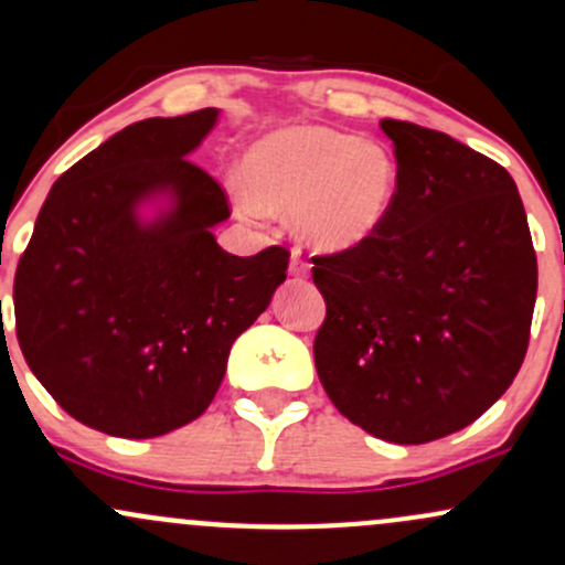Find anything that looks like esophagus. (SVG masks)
<instances>
[{
  "label": "esophagus",
  "instance_id": "34e87169",
  "mask_svg": "<svg viewBox=\"0 0 565 565\" xmlns=\"http://www.w3.org/2000/svg\"><path fill=\"white\" fill-rule=\"evenodd\" d=\"M289 274L295 276V278H308V274H310L308 263H305L300 255H291V260H289Z\"/></svg>",
  "mask_w": 565,
  "mask_h": 565
}]
</instances>
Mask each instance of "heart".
<instances>
[{
  "instance_id": "1",
  "label": "heart",
  "mask_w": 565,
  "mask_h": 565,
  "mask_svg": "<svg viewBox=\"0 0 565 565\" xmlns=\"http://www.w3.org/2000/svg\"><path fill=\"white\" fill-rule=\"evenodd\" d=\"M244 212H291L300 242L348 255L377 238L398 193V164L382 142L319 125L278 127L246 148Z\"/></svg>"
}]
</instances>
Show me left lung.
<instances>
[{
    "mask_svg": "<svg viewBox=\"0 0 565 565\" xmlns=\"http://www.w3.org/2000/svg\"><path fill=\"white\" fill-rule=\"evenodd\" d=\"M380 127L398 193L377 238L313 257L327 300L313 355L350 423L391 444H427L476 423L515 380L536 255L504 167L436 129Z\"/></svg>",
    "mask_w": 565,
    "mask_h": 565,
    "instance_id": "left-lung-1",
    "label": "left lung"
}]
</instances>
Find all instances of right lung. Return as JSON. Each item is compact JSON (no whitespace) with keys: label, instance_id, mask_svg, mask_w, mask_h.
I'll list each match as a JSON object with an SVG mask.
<instances>
[{"label":"right lung","instance_id":"1","mask_svg":"<svg viewBox=\"0 0 565 565\" xmlns=\"http://www.w3.org/2000/svg\"><path fill=\"white\" fill-rule=\"evenodd\" d=\"M220 108L129 125L57 178L18 263L15 332L44 391L82 425L157 438L204 414L231 345L287 278L289 252L236 257L193 151Z\"/></svg>","mask_w":565,"mask_h":565}]
</instances>
